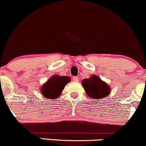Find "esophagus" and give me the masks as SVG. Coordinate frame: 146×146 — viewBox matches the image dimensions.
<instances>
[{
	"label": "esophagus",
	"instance_id": "34e87169",
	"mask_svg": "<svg viewBox=\"0 0 146 146\" xmlns=\"http://www.w3.org/2000/svg\"><path fill=\"white\" fill-rule=\"evenodd\" d=\"M73 81L74 82H78V81H79V78L76 77V76H74V77H73Z\"/></svg>",
	"mask_w": 146,
	"mask_h": 146
}]
</instances>
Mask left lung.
<instances>
[{
	"instance_id": "left-lung-1",
	"label": "left lung",
	"mask_w": 146,
	"mask_h": 146,
	"mask_svg": "<svg viewBox=\"0 0 146 146\" xmlns=\"http://www.w3.org/2000/svg\"><path fill=\"white\" fill-rule=\"evenodd\" d=\"M82 86L84 88L86 94L94 99H103L110 93V88L108 85L94 74L92 75L89 78L83 79Z\"/></svg>"
}]
</instances>
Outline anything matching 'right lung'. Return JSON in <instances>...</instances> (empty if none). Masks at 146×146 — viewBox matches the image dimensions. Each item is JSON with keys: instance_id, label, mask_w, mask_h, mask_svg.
<instances>
[{"instance_id": "obj_1", "label": "right lung", "mask_w": 146, "mask_h": 146, "mask_svg": "<svg viewBox=\"0 0 146 146\" xmlns=\"http://www.w3.org/2000/svg\"><path fill=\"white\" fill-rule=\"evenodd\" d=\"M70 81L69 76L54 75L52 76L45 84L42 85L40 92L44 97L50 99H56L61 94L65 85Z\"/></svg>"}]
</instances>
